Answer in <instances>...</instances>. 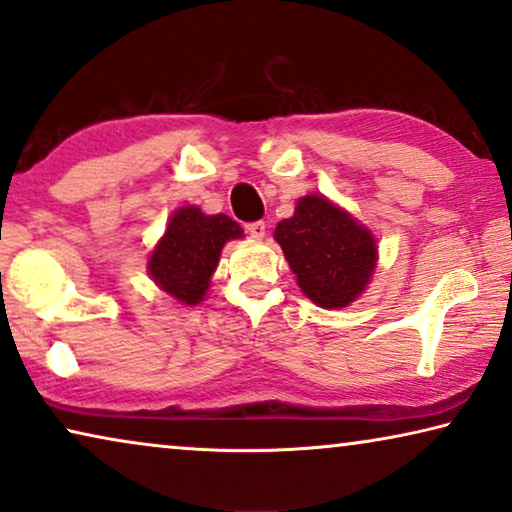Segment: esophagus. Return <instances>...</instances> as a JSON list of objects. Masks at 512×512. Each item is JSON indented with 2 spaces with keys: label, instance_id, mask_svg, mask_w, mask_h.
I'll return each instance as SVG.
<instances>
[{
  "label": "esophagus",
  "instance_id": "1",
  "mask_svg": "<svg viewBox=\"0 0 512 512\" xmlns=\"http://www.w3.org/2000/svg\"><path fill=\"white\" fill-rule=\"evenodd\" d=\"M248 234L253 236L255 241H262L264 236H266V225H264V222H250V225H248Z\"/></svg>",
  "mask_w": 512,
  "mask_h": 512
}]
</instances>
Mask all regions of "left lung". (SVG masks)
I'll list each match as a JSON object with an SVG mask.
<instances>
[{
    "label": "left lung",
    "mask_w": 512,
    "mask_h": 512,
    "mask_svg": "<svg viewBox=\"0 0 512 512\" xmlns=\"http://www.w3.org/2000/svg\"><path fill=\"white\" fill-rule=\"evenodd\" d=\"M273 239L283 248L301 292L327 311L362 297L378 264L371 229L322 194L301 197L292 218L278 222Z\"/></svg>",
    "instance_id": "8db88e82"
}]
</instances>
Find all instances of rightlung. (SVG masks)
Listing matches in <instances>:
<instances>
[{
  "instance_id": "1",
  "label": "right lung",
  "mask_w": 512,
  "mask_h": 512,
  "mask_svg": "<svg viewBox=\"0 0 512 512\" xmlns=\"http://www.w3.org/2000/svg\"><path fill=\"white\" fill-rule=\"evenodd\" d=\"M241 236V225L229 215H206L199 206H181L148 255V276L176 304L197 306L211 287L225 243Z\"/></svg>"
}]
</instances>
